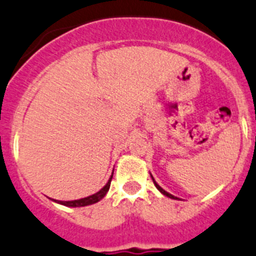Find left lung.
Listing matches in <instances>:
<instances>
[{"instance_id": "left-lung-1", "label": "left lung", "mask_w": 256, "mask_h": 256, "mask_svg": "<svg viewBox=\"0 0 256 256\" xmlns=\"http://www.w3.org/2000/svg\"><path fill=\"white\" fill-rule=\"evenodd\" d=\"M152 178H153V177H152ZM153 182H154V185H156V188H158V190H160V192H162V194H163V195H166V196H168V198H171V199H177V198H176V196H174V195H171V194H168L167 191H164V190H163V188H160V185H158V184H156V181H154V178H153Z\"/></svg>"}]
</instances>
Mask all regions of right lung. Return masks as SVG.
<instances>
[{
  "label": "right lung",
  "mask_w": 256,
  "mask_h": 256,
  "mask_svg": "<svg viewBox=\"0 0 256 256\" xmlns=\"http://www.w3.org/2000/svg\"><path fill=\"white\" fill-rule=\"evenodd\" d=\"M112 176H114V174H112ZM112 176H111V178L108 180L107 185H106L102 190L98 191L96 194L90 195V196H88V198H84V199L72 200V202H57V200H54V202H60V204H62V206H90V204H94V202H100V200L102 199V198H104V195L107 194V191L110 190V186H111Z\"/></svg>",
  "instance_id": "obj_1"
}]
</instances>
